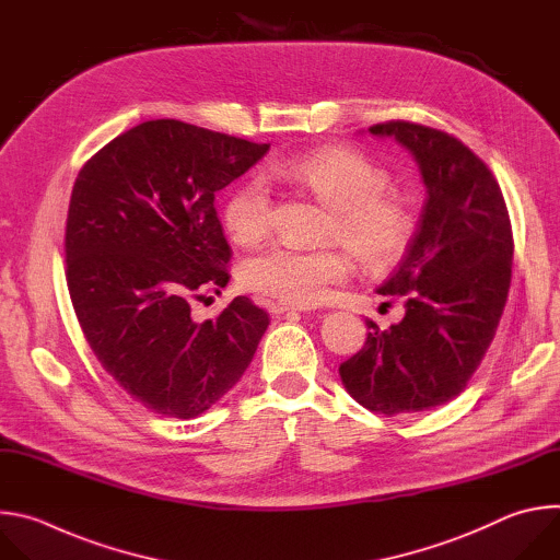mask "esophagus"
<instances>
[{"mask_svg":"<svg viewBox=\"0 0 560 560\" xmlns=\"http://www.w3.org/2000/svg\"><path fill=\"white\" fill-rule=\"evenodd\" d=\"M271 313H276V315H284V313H304L306 308H302V306H293V304H284V302H271Z\"/></svg>","mask_w":560,"mask_h":560,"instance_id":"1","label":"esophagus"}]
</instances>
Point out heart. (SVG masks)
<instances>
[{"label": "heart", "instance_id": "b5f03b06", "mask_svg": "<svg viewBox=\"0 0 560 560\" xmlns=\"http://www.w3.org/2000/svg\"><path fill=\"white\" fill-rule=\"evenodd\" d=\"M269 174L300 183L328 209V234L338 236L366 267L393 262L415 232L410 200L388 187V172L366 154L328 148L300 159L276 161ZM222 222L241 245L260 241L271 225V191L260 174L238 183L225 205ZM351 260L335 247L298 249L273 245L243 260L241 282L284 304L308 306L326 298L330 284L342 282Z\"/></svg>", "mask_w": 560, "mask_h": 560}]
</instances>
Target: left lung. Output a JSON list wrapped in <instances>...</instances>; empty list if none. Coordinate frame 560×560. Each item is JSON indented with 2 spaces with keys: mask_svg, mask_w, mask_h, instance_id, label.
<instances>
[{
  "mask_svg": "<svg viewBox=\"0 0 560 560\" xmlns=\"http://www.w3.org/2000/svg\"><path fill=\"white\" fill-rule=\"evenodd\" d=\"M417 161L425 202L395 271L377 289L401 295L388 330L366 319L364 349L340 364L349 395L386 417L457 397L494 340L512 280V225L488 165L459 139L410 121L369 128Z\"/></svg>",
  "mask_w": 560,
  "mask_h": 560,
  "instance_id": "left-lung-1",
  "label": "left lung"
}]
</instances>
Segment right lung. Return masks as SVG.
<instances>
[{
    "mask_svg": "<svg viewBox=\"0 0 560 560\" xmlns=\"http://www.w3.org/2000/svg\"><path fill=\"white\" fill-rule=\"evenodd\" d=\"M267 152L156 119L109 141L74 180L66 280L77 319L105 373L152 412L209 410L238 384L269 326L245 295L215 319H191V300L230 282L215 191Z\"/></svg>",
    "mask_w": 560,
    "mask_h": 560,
    "instance_id": "right-lung-1",
    "label": "right lung"
}]
</instances>
